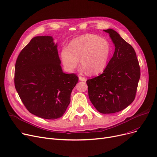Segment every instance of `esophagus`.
Here are the masks:
<instances>
[{
  "mask_svg": "<svg viewBox=\"0 0 157 157\" xmlns=\"http://www.w3.org/2000/svg\"><path fill=\"white\" fill-rule=\"evenodd\" d=\"M79 79L80 81H86V79L85 78L82 77V76H79Z\"/></svg>",
  "mask_w": 157,
  "mask_h": 157,
  "instance_id": "34e87169",
  "label": "esophagus"
}]
</instances>
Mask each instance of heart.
Wrapping results in <instances>:
<instances>
[{"instance_id": "b5f03b06", "label": "heart", "mask_w": 157, "mask_h": 157, "mask_svg": "<svg viewBox=\"0 0 157 157\" xmlns=\"http://www.w3.org/2000/svg\"><path fill=\"white\" fill-rule=\"evenodd\" d=\"M111 54V45L106 39L94 34H85L71 41L69 48H63L60 57L64 69L72 72L79 63L88 73L95 74L102 71Z\"/></svg>"}]
</instances>
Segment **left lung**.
Segmentation results:
<instances>
[{
    "label": "left lung",
    "instance_id": "8db88e82",
    "mask_svg": "<svg viewBox=\"0 0 157 157\" xmlns=\"http://www.w3.org/2000/svg\"><path fill=\"white\" fill-rule=\"evenodd\" d=\"M104 31L113 40L114 53L103 72L86 83L89 98L96 109L111 114L124 109L134 101L141 72L133 47L115 30Z\"/></svg>",
    "mask_w": 157,
    "mask_h": 157
}]
</instances>
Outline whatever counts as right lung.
Instances as JSON below:
<instances>
[{"label": "right lung", "instance_id": "right-lung-1", "mask_svg": "<svg viewBox=\"0 0 157 157\" xmlns=\"http://www.w3.org/2000/svg\"><path fill=\"white\" fill-rule=\"evenodd\" d=\"M57 44L51 36H37L19 54L14 86L27 109L48 120L60 118L78 82L75 74L63 72Z\"/></svg>", "mask_w": 157, "mask_h": 157}]
</instances>
